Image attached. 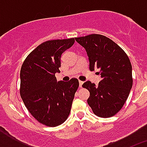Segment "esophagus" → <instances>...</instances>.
<instances>
[{
	"mask_svg": "<svg viewBox=\"0 0 147 147\" xmlns=\"http://www.w3.org/2000/svg\"><path fill=\"white\" fill-rule=\"evenodd\" d=\"M83 83H84V82L80 81V88H82V85H83Z\"/></svg>",
	"mask_w": 147,
	"mask_h": 147,
	"instance_id": "obj_1",
	"label": "esophagus"
}]
</instances>
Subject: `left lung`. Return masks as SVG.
<instances>
[{
  "mask_svg": "<svg viewBox=\"0 0 147 147\" xmlns=\"http://www.w3.org/2000/svg\"><path fill=\"white\" fill-rule=\"evenodd\" d=\"M75 40L86 50L90 70L99 69L102 77L98 86L90 81L82 85L90 92L88 104L98 117H112L124 106L132 86L129 57L119 45L104 35L93 34Z\"/></svg>",
  "mask_w": 147,
  "mask_h": 147,
  "instance_id": "left-lung-1",
  "label": "left lung"
}]
</instances>
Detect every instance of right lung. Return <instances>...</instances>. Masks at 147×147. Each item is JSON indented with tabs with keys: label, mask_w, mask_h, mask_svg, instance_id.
Here are the masks:
<instances>
[{
	"label": "right lung",
	"mask_w": 147,
	"mask_h": 147,
	"mask_svg": "<svg viewBox=\"0 0 147 147\" xmlns=\"http://www.w3.org/2000/svg\"><path fill=\"white\" fill-rule=\"evenodd\" d=\"M74 38L49 40L30 53L20 69V93L23 102L36 120L48 127L64 123L71 112L79 80L57 81L60 72L61 55L71 48Z\"/></svg>",
	"instance_id": "add662e5"
}]
</instances>
